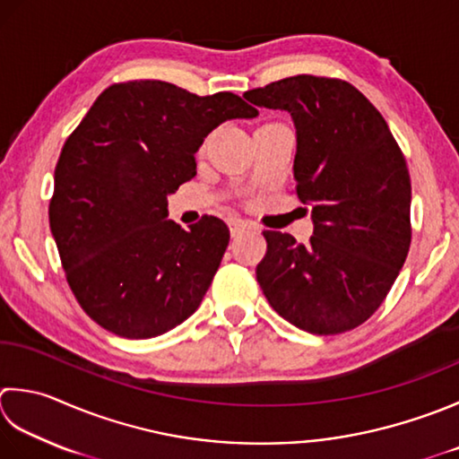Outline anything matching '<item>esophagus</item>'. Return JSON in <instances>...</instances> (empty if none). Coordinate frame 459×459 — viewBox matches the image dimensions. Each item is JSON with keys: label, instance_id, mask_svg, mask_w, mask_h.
Here are the masks:
<instances>
[{"label": "esophagus", "instance_id": "34e87169", "mask_svg": "<svg viewBox=\"0 0 459 459\" xmlns=\"http://www.w3.org/2000/svg\"><path fill=\"white\" fill-rule=\"evenodd\" d=\"M229 229L232 237H238L240 232H245L248 229V222L242 219H229Z\"/></svg>", "mask_w": 459, "mask_h": 459}]
</instances>
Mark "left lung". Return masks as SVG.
I'll return each instance as SVG.
<instances>
[{"mask_svg": "<svg viewBox=\"0 0 459 459\" xmlns=\"http://www.w3.org/2000/svg\"><path fill=\"white\" fill-rule=\"evenodd\" d=\"M245 99L290 113L296 195L314 222L307 245L289 232H263L260 289L310 334L360 326L390 292L411 242L410 173L388 123L342 79L286 77Z\"/></svg>", "mask_w": 459, "mask_h": 459, "instance_id": "1", "label": "left lung"}]
</instances>
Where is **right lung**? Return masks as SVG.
I'll use <instances>...</instances> for the list:
<instances>
[{"label":"right lung","instance_id":"add662e5","mask_svg":"<svg viewBox=\"0 0 459 459\" xmlns=\"http://www.w3.org/2000/svg\"><path fill=\"white\" fill-rule=\"evenodd\" d=\"M258 111L235 93L199 97L165 81L115 83L69 134L49 227L89 318L123 338L165 334L199 308L230 232L221 219H167V195L196 175L195 152L229 119Z\"/></svg>","mask_w":459,"mask_h":459}]
</instances>
